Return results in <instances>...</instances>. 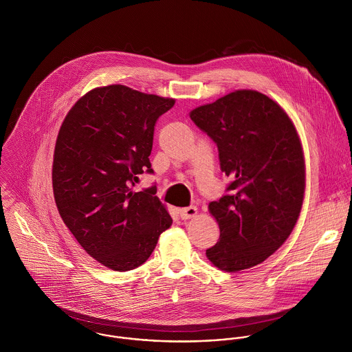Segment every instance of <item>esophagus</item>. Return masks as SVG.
<instances>
[{
  "label": "esophagus",
  "instance_id": "34e87169",
  "mask_svg": "<svg viewBox=\"0 0 352 352\" xmlns=\"http://www.w3.org/2000/svg\"><path fill=\"white\" fill-rule=\"evenodd\" d=\"M197 212H198V208H197L195 206H190V207L182 208V210L179 211V214H180L182 219H190V218L195 217V215H197Z\"/></svg>",
  "mask_w": 352,
  "mask_h": 352
}]
</instances>
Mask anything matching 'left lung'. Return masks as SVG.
<instances>
[{
    "instance_id": "1",
    "label": "left lung",
    "mask_w": 352,
    "mask_h": 352,
    "mask_svg": "<svg viewBox=\"0 0 352 352\" xmlns=\"http://www.w3.org/2000/svg\"><path fill=\"white\" fill-rule=\"evenodd\" d=\"M218 148L228 194L208 210L219 241L208 260L226 272L263 263L293 232L305 192V160L297 130L268 96L236 91L190 113Z\"/></svg>"
}]
</instances>
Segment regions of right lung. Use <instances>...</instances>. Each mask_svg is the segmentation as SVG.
<instances>
[{
    "label": "right lung",
    "instance_id": "right-lung-1",
    "mask_svg": "<svg viewBox=\"0 0 352 352\" xmlns=\"http://www.w3.org/2000/svg\"><path fill=\"white\" fill-rule=\"evenodd\" d=\"M173 104L124 85L101 87L73 105L58 133L52 190L59 215L84 251L113 271L144 264L172 225L155 186L131 187L138 175L153 173L154 126Z\"/></svg>",
    "mask_w": 352,
    "mask_h": 352
}]
</instances>
